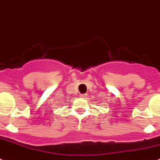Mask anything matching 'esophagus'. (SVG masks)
<instances>
[{"label":"esophagus","mask_w":160,"mask_h":160,"mask_svg":"<svg viewBox=\"0 0 160 160\" xmlns=\"http://www.w3.org/2000/svg\"><path fill=\"white\" fill-rule=\"evenodd\" d=\"M80 96L85 98V97H87V96H88V94H80Z\"/></svg>","instance_id":"esophagus-1"}]
</instances>
